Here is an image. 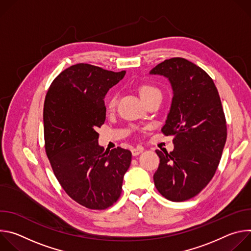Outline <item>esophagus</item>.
<instances>
[{
	"instance_id": "obj_1",
	"label": "esophagus",
	"mask_w": 251,
	"mask_h": 251,
	"mask_svg": "<svg viewBox=\"0 0 251 251\" xmlns=\"http://www.w3.org/2000/svg\"><path fill=\"white\" fill-rule=\"evenodd\" d=\"M143 151H144V149H143L142 147L134 148V149H132V155H133V156H138V155L141 154Z\"/></svg>"
}]
</instances>
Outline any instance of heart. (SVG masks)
<instances>
[{
    "label": "heart",
    "instance_id": "heart-1",
    "mask_svg": "<svg viewBox=\"0 0 251 251\" xmlns=\"http://www.w3.org/2000/svg\"><path fill=\"white\" fill-rule=\"evenodd\" d=\"M138 91H139L140 97L144 102L150 100L151 98L161 96L160 89L157 86H155L154 84H151L148 82L140 84L138 87ZM117 102H118V94L116 92L110 93L106 100V108L110 111L113 110L117 105Z\"/></svg>",
    "mask_w": 251,
    "mask_h": 251
}]
</instances>
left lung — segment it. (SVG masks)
Here are the masks:
<instances>
[{
	"label": "left lung",
	"instance_id": "1",
	"mask_svg": "<svg viewBox=\"0 0 251 251\" xmlns=\"http://www.w3.org/2000/svg\"><path fill=\"white\" fill-rule=\"evenodd\" d=\"M150 74L167 77L174 94L162 132L174 136L175 148L156 150L154 183L166 199L184 201L204 189L219 167L227 135L221 97L205 71L185 58L166 59Z\"/></svg>",
	"mask_w": 251,
	"mask_h": 251
}]
</instances>
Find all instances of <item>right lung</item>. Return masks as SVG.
I'll return each instance as SVG.
<instances>
[{"label":"right lung","instance_id":"right-lung-1","mask_svg":"<svg viewBox=\"0 0 251 251\" xmlns=\"http://www.w3.org/2000/svg\"><path fill=\"white\" fill-rule=\"evenodd\" d=\"M88 63L64 69L51 82L44 105L46 153L65 193L90 209H105L122 193L132 153L98 145L106 118L104 96L125 75Z\"/></svg>","mask_w":251,"mask_h":251}]
</instances>
